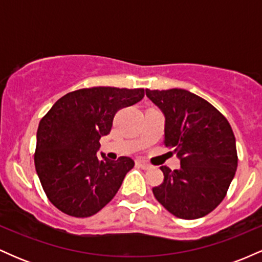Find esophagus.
<instances>
[{
	"instance_id": "esophagus-1",
	"label": "esophagus",
	"mask_w": 262,
	"mask_h": 262,
	"mask_svg": "<svg viewBox=\"0 0 262 262\" xmlns=\"http://www.w3.org/2000/svg\"><path fill=\"white\" fill-rule=\"evenodd\" d=\"M135 164H137V166L141 167V169H143V170H148V169H150V167H151L148 164V162H145V161H143V160H137V162H135Z\"/></svg>"
}]
</instances>
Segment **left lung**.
Masks as SVG:
<instances>
[{"mask_svg": "<svg viewBox=\"0 0 262 262\" xmlns=\"http://www.w3.org/2000/svg\"><path fill=\"white\" fill-rule=\"evenodd\" d=\"M165 116L164 145L175 149L181 167L161 166L164 181L152 188L158 202L181 219L202 218L224 200L237 167L235 137L215 107L182 89L149 90Z\"/></svg>", "mask_w": 262, "mask_h": 262, "instance_id": "1", "label": "left lung"}]
</instances>
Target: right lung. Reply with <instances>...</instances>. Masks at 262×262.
I'll use <instances>...</instances> for the list:
<instances>
[{
    "mask_svg": "<svg viewBox=\"0 0 262 262\" xmlns=\"http://www.w3.org/2000/svg\"><path fill=\"white\" fill-rule=\"evenodd\" d=\"M144 97V89L98 86L66 93L41 118L34 165L49 201L65 214L91 217L112 201L134 161L98 158L116 113Z\"/></svg>",
    "mask_w": 262,
    "mask_h": 262,
    "instance_id": "obj_1",
    "label": "right lung"
}]
</instances>
